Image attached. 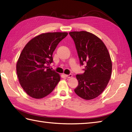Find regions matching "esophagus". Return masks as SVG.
Returning <instances> with one entry per match:
<instances>
[{"instance_id":"obj_1","label":"esophagus","mask_w":132,"mask_h":132,"mask_svg":"<svg viewBox=\"0 0 132 132\" xmlns=\"http://www.w3.org/2000/svg\"><path fill=\"white\" fill-rule=\"evenodd\" d=\"M64 76H65L66 77H67V78H71L72 77H73V75L72 74H69V75H67V74H64Z\"/></svg>"}]
</instances>
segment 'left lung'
Masks as SVG:
<instances>
[{
    "label": "left lung",
    "mask_w": 132,
    "mask_h": 132,
    "mask_svg": "<svg viewBox=\"0 0 132 132\" xmlns=\"http://www.w3.org/2000/svg\"><path fill=\"white\" fill-rule=\"evenodd\" d=\"M78 53L80 63L86 64L84 74L76 76L78 85L74 92L86 100L95 98L106 87L110 79L112 62L102 40L91 32H70Z\"/></svg>",
    "instance_id": "1"
}]
</instances>
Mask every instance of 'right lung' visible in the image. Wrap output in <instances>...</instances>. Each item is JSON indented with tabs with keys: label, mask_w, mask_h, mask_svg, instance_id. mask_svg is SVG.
Returning a JSON list of instances; mask_svg holds the SVG:
<instances>
[{
	"label": "right lung",
	"mask_w": 132,
	"mask_h": 132,
	"mask_svg": "<svg viewBox=\"0 0 132 132\" xmlns=\"http://www.w3.org/2000/svg\"><path fill=\"white\" fill-rule=\"evenodd\" d=\"M66 32L42 33L31 39L23 48L16 63L19 84L24 92L35 99L50 94L61 79L60 75L49 68L53 53Z\"/></svg>",
	"instance_id": "obj_1"
}]
</instances>
